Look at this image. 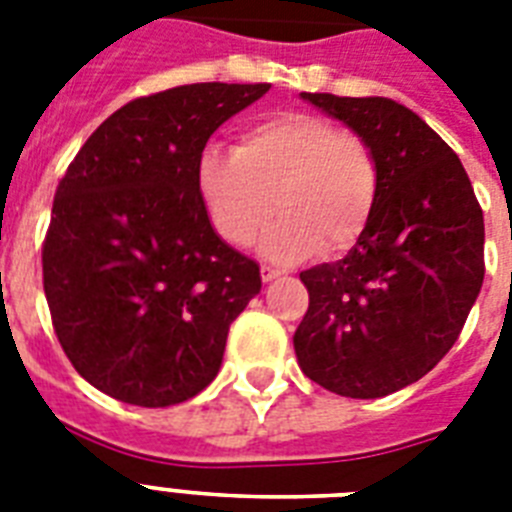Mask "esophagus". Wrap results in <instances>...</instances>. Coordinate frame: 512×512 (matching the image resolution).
Masks as SVG:
<instances>
[{"instance_id": "obj_1", "label": "esophagus", "mask_w": 512, "mask_h": 512, "mask_svg": "<svg viewBox=\"0 0 512 512\" xmlns=\"http://www.w3.org/2000/svg\"><path fill=\"white\" fill-rule=\"evenodd\" d=\"M260 276H263V281H273V278L281 276V270L278 268H270V265H260Z\"/></svg>"}]
</instances>
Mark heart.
Here are the masks:
<instances>
[{
	"label": "heart",
	"instance_id": "obj_1",
	"mask_svg": "<svg viewBox=\"0 0 512 512\" xmlns=\"http://www.w3.org/2000/svg\"><path fill=\"white\" fill-rule=\"evenodd\" d=\"M380 158L367 137L309 111H281L247 124L234 150L205 145L197 192L223 242L249 247L268 226L265 252L302 260L349 252L380 200ZM277 200L273 201L272 197Z\"/></svg>",
	"mask_w": 512,
	"mask_h": 512
}]
</instances>
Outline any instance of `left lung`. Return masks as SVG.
Returning <instances> with one entry per match:
<instances>
[{
  "label": "left lung",
  "mask_w": 512,
  "mask_h": 512,
  "mask_svg": "<svg viewBox=\"0 0 512 512\" xmlns=\"http://www.w3.org/2000/svg\"><path fill=\"white\" fill-rule=\"evenodd\" d=\"M367 137L382 169L367 231L336 263L302 270L299 367L346 398L406 388L453 349L484 281V216L461 158L390 98L302 93Z\"/></svg>",
  "instance_id": "left-lung-1"
}]
</instances>
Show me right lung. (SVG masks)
Wrapping results in <instances>:
<instances>
[{
  "label": "right lung",
  "instance_id": "right-lung-1",
  "mask_svg": "<svg viewBox=\"0 0 512 512\" xmlns=\"http://www.w3.org/2000/svg\"><path fill=\"white\" fill-rule=\"evenodd\" d=\"M268 83H195L114 111L67 166L41 263L72 367L117 401L163 409L208 388L229 325L260 294L255 260L221 242L197 158Z\"/></svg>",
  "mask_w": 512,
  "mask_h": 512
}]
</instances>
